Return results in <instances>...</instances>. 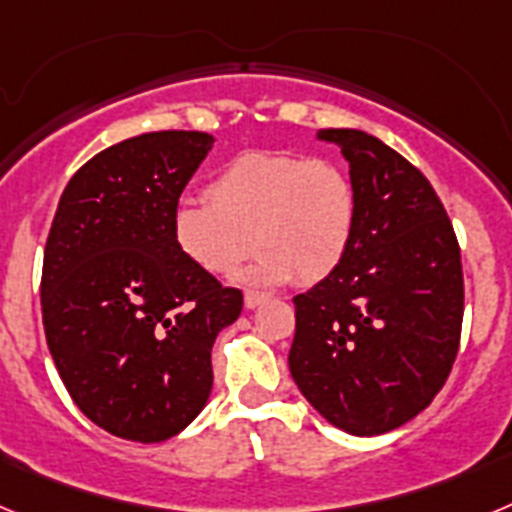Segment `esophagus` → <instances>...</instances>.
<instances>
[{
    "mask_svg": "<svg viewBox=\"0 0 512 512\" xmlns=\"http://www.w3.org/2000/svg\"><path fill=\"white\" fill-rule=\"evenodd\" d=\"M264 300H266L264 292H251V289H248L246 297H243V302H246L248 310H253V307H259Z\"/></svg>",
    "mask_w": 512,
    "mask_h": 512,
    "instance_id": "34e87169",
    "label": "esophagus"
}]
</instances>
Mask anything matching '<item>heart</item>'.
<instances>
[{"label":"heart","instance_id":"obj_1","mask_svg":"<svg viewBox=\"0 0 512 512\" xmlns=\"http://www.w3.org/2000/svg\"><path fill=\"white\" fill-rule=\"evenodd\" d=\"M207 201L176 207V248L210 277L235 274L256 248L243 274L251 284L323 282L343 264L359 223L351 174L297 153H241L212 179Z\"/></svg>","mask_w":512,"mask_h":512}]
</instances>
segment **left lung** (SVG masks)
Here are the masks:
<instances>
[{
  "instance_id": "obj_1",
  "label": "left lung",
  "mask_w": 512,
  "mask_h": 512,
  "mask_svg": "<svg viewBox=\"0 0 512 512\" xmlns=\"http://www.w3.org/2000/svg\"><path fill=\"white\" fill-rule=\"evenodd\" d=\"M359 192L346 259L295 300L289 372L328 423L395 431L441 392L464 318L454 225L431 182L374 135L328 128Z\"/></svg>"
}]
</instances>
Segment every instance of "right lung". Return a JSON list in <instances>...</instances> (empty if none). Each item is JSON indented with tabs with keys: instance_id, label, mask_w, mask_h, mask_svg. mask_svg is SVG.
<instances>
[{
	"instance_id": "right-lung-1",
	"label": "right lung",
	"mask_w": 512,
	"mask_h": 512,
	"mask_svg": "<svg viewBox=\"0 0 512 512\" xmlns=\"http://www.w3.org/2000/svg\"><path fill=\"white\" fill-rule=\"evenodd\" d=\"M212 135L161 130L104 148L58 200L40 307L71 400L112 436L158 443L205 408L212 343L241 289L189 264L171 220Z\"/></svg>"
}]
</instances>
